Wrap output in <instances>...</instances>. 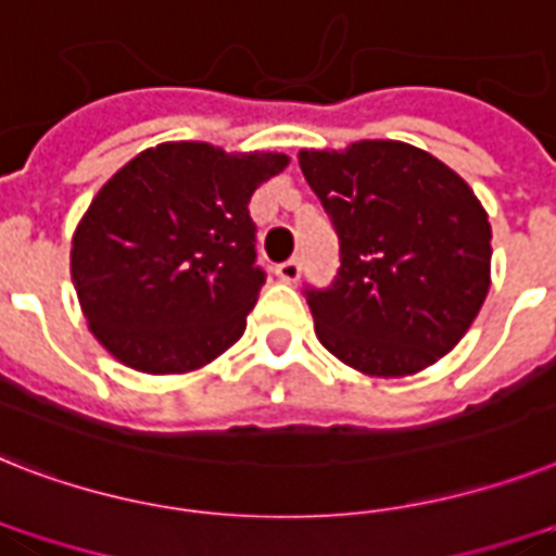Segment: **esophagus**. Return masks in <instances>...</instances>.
<instances>
[{"mask_svg":"<svg viewBox=\"0 0 556 556\" xmlns=\"http://www.w3.org/2000/svg\"><path fill=\"white\" fill-rule=\"evenodd\" d=\"M300 260H286V263L277 265V277L282 279V282H296V279H300Z\"/></svg>","mask_w":556,"mask_h":556,"instance_id":"1","label":"esophagus"}]
</instances>
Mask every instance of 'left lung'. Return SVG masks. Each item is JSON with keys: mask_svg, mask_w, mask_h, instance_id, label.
Masks as SVG:
<instances>
[{"mask_svg": "<svg viewBox=\"0 0 556 556\" xmlns=\"http://www.w3.org/2000/svg\"><path fill=\"white\" fill-rule=\"evenodd\" d=\"M340 237V270L305 288L314 328L368 377H408L448 354L491 286V225L459 174L394 139L300 151Z\"/></svg>", "mask_w": 556, "mask_h": 556, "instance_id": "left-lung-1", "label": "left lung"}]
</instances>
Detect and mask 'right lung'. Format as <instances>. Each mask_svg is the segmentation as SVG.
Here are the masks:
<instances>
[{
    "mask_svg": "<svg viewBox=\"0 0 556 556\" xmlns=\"http://www.w3.org/2000/svg\"><path fill=\"white\" fill-rule=\"evenodd\" d=\"M286 165V153L162 142L102 185L74 233L71 277L122 365L197 371L242 337L265 286L248 202Z\"/></svg>",
    "mask_w": 556,
    "mask_h": 556,
    "instance_id": "add662e5",
    "label": "right lung"
}]
</instances>
